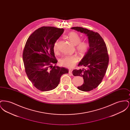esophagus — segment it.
<instances>
[{
	"label": "esophagus",
	"instance_id": "esophagus-1",
	"mask_svg": "<svg viewBox=\"0 0 130 130\" xmlns=\"http://www.w3.org/2000/svg\"><path fill=\"white\" fill-rule=\"evenodd\" d=\"M69 74H71V75L73 74H72V70L71 69H69Z\"/></svg>",
	"mask_w": 130,
	"mask_h": 130
}]
</instances>
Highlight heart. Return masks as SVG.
Instances as JSON below:
<instances>
[{
	"mask_svg": "<svg viewBox=\"0 0 130 130\" xmlns=\"http://www.w3.org/2000/svg\"><path fill=\"white\" fill-rule=\"evenodd\" d=\"M69 40L72 44L76 45V48L78 52L82 54L86 53L89 48V44L86 41H81L80 36L74 31L70 32L67 35ZM55 52L58 51V42L56 41L54 45ZM78 60V57L75 55L64 56L60 59V64L65 67L72 68Z\"/></svg>",
	"mask_w": 130,
	"mask_h": 130,
	"instance_id": "1",
	"label": "heart"
}]
</instances>
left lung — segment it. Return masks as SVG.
Listing matches in <instances>:
<instances>
[{
  "label": "left lung",
  "instance_id": "left-lung-1",
  "mask_svg": "<svg viewBox=\"0 0 130 130\" xmlns=\"http://www.w3.org/2000/svg\"><path fill=\"white\" fill-rule=\"evenodd\" d=\"M86 35L88 38L89 49L79 63L78 66L85 68L73 71L74 76L83 77L84 83L78 90L89 92L96 88L101 83L109 63V56L106 45L98 32L80 27L71 28Z\"/></svg>",
  "mask_w": 130,
  "mask_h": 130
}]
</instances>
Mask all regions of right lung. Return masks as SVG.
<instances>
[{
	"label": "right lung",
	"instance_id": "right-lung-1",
	"mask_svg": "<svg viewBox=\"0 0 130 130\" xmlns=\"http://www.w3.org/2000/svg\"><path fill=\"white\" fill-rule=\"evenodd\" d=\"M63 29L42 27L28 38L23 52L27 75L34 86L41 91H49L58 85L61 75L68 69L56 66L54 45L64 32ZM54 66H53V65Z\"/></svg>",
	"mask_w": 130,
	"mask_h": 130
}]
</instances>
